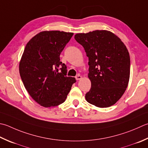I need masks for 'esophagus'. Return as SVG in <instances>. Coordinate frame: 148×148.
<instances>
[{"label":"esophagus","instance_id":"obj_1","mask_svg":"<svg viewBox=\"0 0 148 148\" xmlns=\"http://www.w3.org/2000/svg\"><path fill=\"white\" fill-rule=\"evenodd\" d=\"M82 76H81L80 74H78L76 76V80H80V79H82Z\"/></svg>","mask_w":148,"mask_h":148}]
</instances>
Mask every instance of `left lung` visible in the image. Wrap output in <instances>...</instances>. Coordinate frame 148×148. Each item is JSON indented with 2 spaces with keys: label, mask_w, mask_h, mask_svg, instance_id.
<instances>
[{
  "label": "left lung",
  "mask_w": 148,
  "mask_h": 148,
  "mask_svg": "<svg viewBox=\"0 0 148 148\" xmlns=\"http://www.w3.org/2000/svg\"><path fill=\"white\" fill-rule=\"evenodd\" d=\"M74 38L88 58L91 88L85 94L86 101L99 108L114 105L123 96L130 79V58L126 45L106 30L78 33Z\"/></svg>",
  "instance_id": "obj_1"
}]
</instances>
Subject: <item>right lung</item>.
<instances>
[{
    "instance_id": "1",
    "label": "right lung",
    "mask_w": 148,
    "mask_h": 148,
    "mask_svg": "<svg viewBox=\"0 0 148 148\" xmlns=\"http://www.w3.org/2000/svg\"><path fill=\"white\" fill-rule=\"evenodd\" d=\"M73 33L40 32L27 42L19 63L25 89L41 106H56L65 101L75 77L66 76V66L60 56ZM61 71H60V70Z\"/></svg>"
}]
</instances>
